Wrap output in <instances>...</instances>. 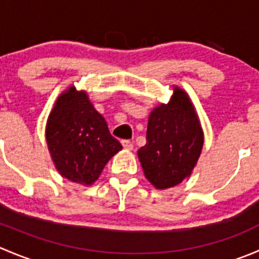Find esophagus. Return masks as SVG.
I'll return each instance as SVG.
<instances>
[{
    "label": "esophagus",
    "instance_id": "obj_1",
    "mask_svg": "<svg viewBox=\"0 0 259 259\" xmlns=\"http://www.w3.org/2000/svg\"><path fill=\"white\" fill-rule=\"evenodd\" d=\"M121 145L122 148L126 149V150H132V149L134 148V145H133V143L130 142V140H121Z\"/></svg>",
    "mask_w": 259,
    "mask_h": 259
}]
</instances>
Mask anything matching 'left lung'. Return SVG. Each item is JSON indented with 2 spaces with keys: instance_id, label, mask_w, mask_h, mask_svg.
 Segmentation results:
<instances>
[{
  "instance_id": "1",
  "label": "left lung",
  "mask_w": 259,
  "mask_h": 259,
  "mask_svg": "<svg viewBox=\"0 0 259 259\" xmlns=\"http://www.w3.org/2000/svg\"><path fill=\"white\" fill-rule=\"evenodd\" d=\"M168 104L156 106L148 120L146 144L138 150L145 178L156 189L176 187L192 174L204 143L189 96L178 86Z\"/></svg>"
}]
</instances>
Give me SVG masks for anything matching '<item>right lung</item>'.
Segmentation results:
<instances>
[{
	"label": "right lung",
	"mask_w": 259,
	"mask_h": 259,
	"mask_svg": "<svg viewBox=\"0 0 259 259\" xmlns=\"http://www.w3.org/2000/svg\"><path fill=\"white\" fill-rule=\"evenodd\" d=\"M46 142L57 171L86 187L98 180L108 161L122 149L88 94L75 86L57 98L46 124Z\"/></svg>",
	"instance_id": "obj_1"
}]
</instances>
